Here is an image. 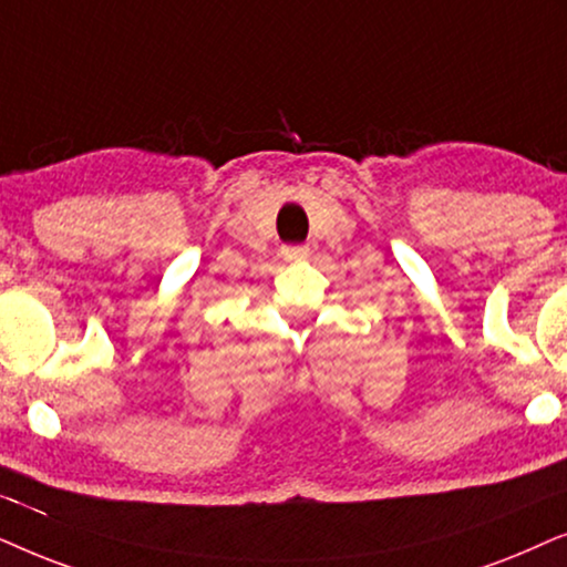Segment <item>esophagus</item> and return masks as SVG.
<instances>
[{"label": "esophagus", "instance_id": "1", "mask_svg": "<svg viewBox=\"0 0 567 567\" xmlns=\"http://www.w3.org/2000/svg\"><path fill=\"white\" fill-rule=\"evenodd\" d=\"M308 256V246H285L282 259L285 261H303Z\"/></svg>", "mask_w": 567, "mask_h": 567}]
</instances>
